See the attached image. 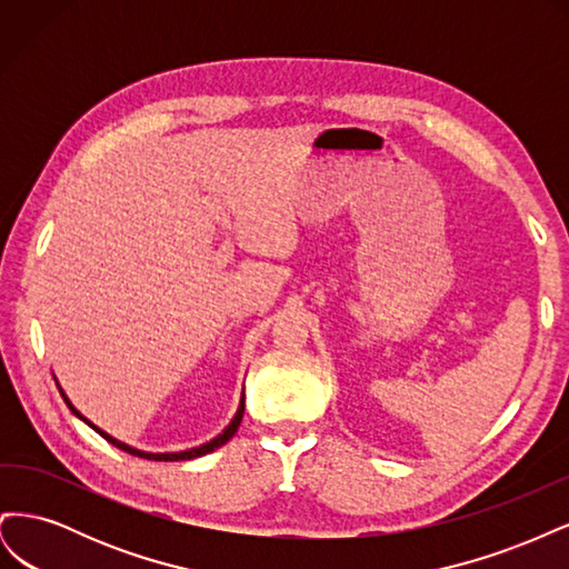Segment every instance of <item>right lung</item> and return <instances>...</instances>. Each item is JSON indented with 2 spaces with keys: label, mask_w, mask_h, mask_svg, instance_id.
I'll return each mask as SVG.
<instances>
[{
  "label": "right lung",
  "mask_w": 569,
  "mask_h": 569,
  "mask_svg": "<svg viewBox=\"0 0 569 569\" xmlns=\"http://www.w3.org/2000/svg\"><path fill=\"white\" fill-rule=\"evenodd\" d=\"M61 391V389H59ZM61 396H63V401H66V406L71 408L76 416L80 418V420H84L80 412L71 406V401H68V396L61 391ZM242 418H244V396H242V403H239V410H237V416H234V420L222 429V435H218L213 441H209V443H203V446H199V449H192V451H182V453H144V451H137V449H130V446H126V443H120V441H116L113 437H109L107 432H101L99 427H94L92 422H88L94 432H99L101 437H104L109 443H113L116 449H120V451H126V453H132V456H137V458H147V460H189V458H199V456H206V453H211V451H216V449H220L222 443H228L232 437H234V432L239 429V422H242Z\"/></svg>",
  "instance_id": "obj_1"
}]
</instances>
